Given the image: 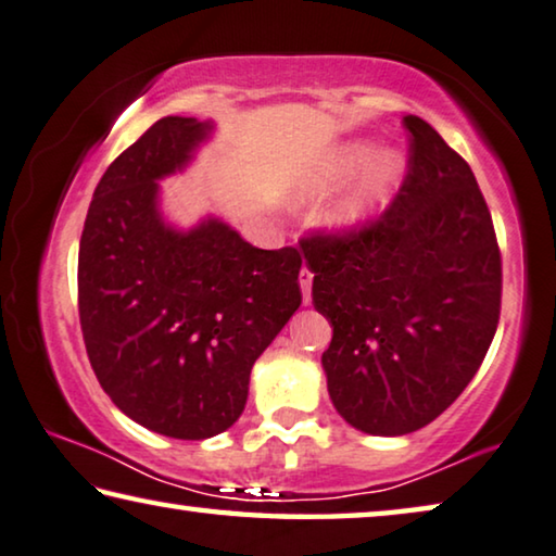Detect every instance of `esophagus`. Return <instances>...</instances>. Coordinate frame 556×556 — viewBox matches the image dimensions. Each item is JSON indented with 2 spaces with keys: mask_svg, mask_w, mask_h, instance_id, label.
Listing matches in <instances>:
<instances>
[{
  "mask_svg": "<svg viewBox=\"0 0 556 556\" xmlns=\"http://www.w3.org/2000/svg\"><path fill=\"white\" fill-rule=\"evenodd\" d=\"M312 281H314V275L309 269H302L299 271V285H302V296H304V304L312 302Z\"/></svg>",
  "mask_w": 556,
  "mask_h": 556,
  "instance_id": "obj_1",
  "label": "esophagus"
}]
</instances>
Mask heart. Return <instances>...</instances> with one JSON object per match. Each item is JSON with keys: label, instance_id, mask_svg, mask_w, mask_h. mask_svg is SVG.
<instances>
[{"label": "heart", "instance_id": "heart-1", "mask_svg": "<svg viewBox=\"0 0 556 556\" xmlns=\"http://www.w3.org/2000/svg\"><path fill=\"white\" fill-rule=\"evenodd\" d=\"M371 155L374 146L366 143V140H354V143L341 146L339 151H333L329 155V161L316 170L306 195H326V192L339 188L341 182L354 178L361 167L371 161ZM395 167H399V163H395L393 155H378L371 170H368L364 175V180L356 185V190L333 210L331 225L337 227V230H354V227L368 223V219L378 213V207L383 205L386 190H389V182L393 180Z\"/></svg>", "mask_w": 556, "mask_h": 556}]
</instances>
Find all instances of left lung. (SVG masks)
I'll use <instances>...</instances> for the list:
<instances>
[{"mask_svg": "<svg viewBox=\"0 0 556 556\" xmlns=\"http://www.w3.org/2000/svg\"><path fill=\"white\" fill-rule=\"evenodd\" d=\"M408 173L381 217L302 240L316 312L333 326L321 366L356 430L405 435L478 374L500 321L502 260L470 165L405 116Z\"/></svg>", "mask_w": 556, "mask_h": 556, "instance_id": "8db88e82", "label": "left lung"}]
</instances>
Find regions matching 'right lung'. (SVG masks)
I'll return each mask as SVG.
<instances>
[{
    "instance_id": "right-lung-1",
    "label": "right lung",
    "mask_w": 556,
    "mask_h": 556,
    "mask_svg": "<svg viewBox=\"0 0 556 556\" xmlns=\"http://www.w3.org/2000/svg\"><path fill=\"white\" fill-rule=\"evenodd\" d=\"M213 123L165 116L96 185L78 244V319L111 401L140 426L205 440L242 416L254 361L299 304L302 254L257 250L217 217L167 225L157 180L182 170Z\"/></svg>"
}]
</instances>
